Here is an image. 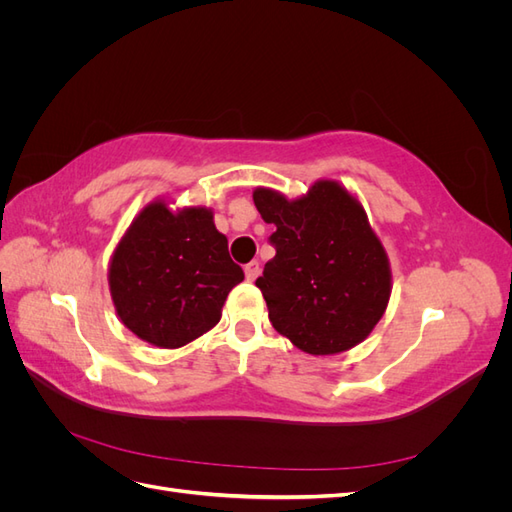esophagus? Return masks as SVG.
<instances>
[{
    "instance_id": "1",
    "label": "esophagus",
    "mask_w": 512,
    "mask_h": 512,
    "mask_svg": "<svg viewBox=\"0 0 512 512\" xmlns=\"http://www.w3.org/2000/svg\"><path fill=\"white\" fill-rule=\"evenodd\" d=\"M258 275H260V265H258L256 260H254V262H250V265H245V277H247V280L254 282Z\"/></svg>"
}]
</instances>
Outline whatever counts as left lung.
Segmentation results:
<instances>
[{"mask_svg":"<svg viewBox=\"0 0 512 512\" xmlns=\"http://www.w3.org/2000/svg\"><path fill=\"white\" fill-rule=\"evenodd\" d=\"M275 226V256L256 280L275 331L314 356L346 352L369 337L391 299V262L361 200L335 179L303 196L254 190Z\"/></svg>","mask_w":512,"mask_h":512,"instance_id":"obj_1","label":"left lung"}]
</instances>
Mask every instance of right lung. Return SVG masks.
Returning a JSON list of instances; mask_svg holds the SVG:
<instances>
[{"instance_id": "obj_1", "label": "right lung", "mask_w": 512, "mask_h": 512, "mask_svg": "<svg viewBox=\"0 0 512 512\" xmlns=\"http://www.w3.org/2000/svg\"><path fill=\"white\" fill-rule=\"evenodd\" d=\"M243 282L228 239L203 205L173 209L151 200L123 232L108 262V290L123 327L158 348H181L222 318Z\"/></svg>"}]
</instances>
